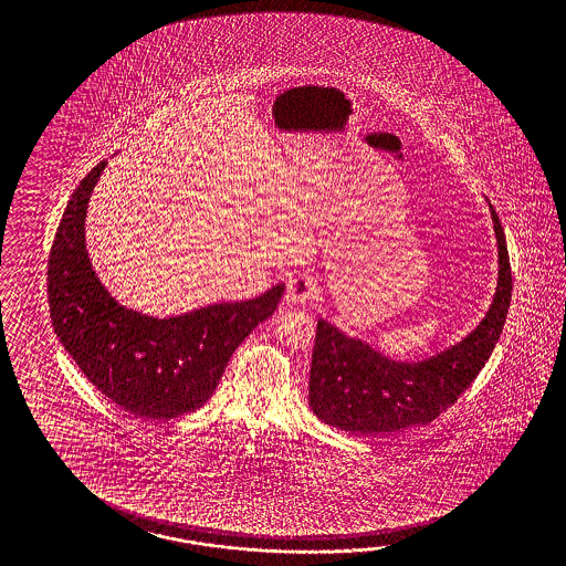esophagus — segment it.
I'll return each mask as SVG.
<instances>
[{"mask_svg": "<svg viewBox=\"0 0 566 566\" xmlns=\"http://www.w3.org/2000/svg\"><path fill=\"white\" fill-rule=\"evenodd\" d=\"M317 292V284L315 280L307 274H298L291 277L289 286H286V301L291 305H305L311 301Z\"/></svg>", "mask_w": 566, "mask_h": 566, "instance_id": "obj_1", "label": "esophagus"}]
</instances>
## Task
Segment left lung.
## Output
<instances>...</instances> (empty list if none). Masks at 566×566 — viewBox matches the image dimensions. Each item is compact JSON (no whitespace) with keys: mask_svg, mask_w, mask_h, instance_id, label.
Masks as SVG:
<instances>
[{"mask_svg":"<svg viewBox=\"0 0 566 566\" xmlns=\"http://www.w3.org/2000/svg\"><path fill=\"white\" fill-rule=\"evenodd\" d=\"M490 209L497 240L496 294L480 326L461 343L431 359L400 363L324 319L317 322L308 405L324 423L363 436L426 426L473 384L496 346L513 296L504 230L494 207Z\"/></svg>","mask_w":566,"mask_h":566,"instance_id":"8db88e82","label":"left lung"}]
</instances>
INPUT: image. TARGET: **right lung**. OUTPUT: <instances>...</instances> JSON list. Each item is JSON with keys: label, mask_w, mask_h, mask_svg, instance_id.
I'll use <instances>...</instances> for the list:
<instances>
[{"label": "right lung", "mask_w": 566, "mask_h": 566, "mask_svg": "<svg viewBox=\"0 0 566 566\" xmlns=\"http://www.w3.org/2000/svg\"><path fill=\"white\" fill-rule=\"evenodd\" d=\"M105 161L70 197L48 261L53 329L88 381L124 411L171 419L197 411L213 395L232 353L274 313L284 284L258 298L155 319L124 308L93 272L85 213Z\"/></svg>", "instance_id": "1"}]
</instances>
